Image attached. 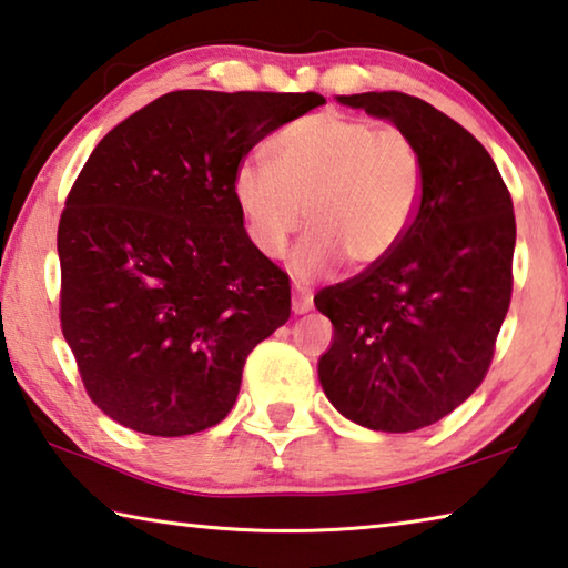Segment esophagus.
<instances>
[{
    "mask_svg": "<svg viewBox=\"0 0 568 568\" xmlns=\"http://www.w3.org/2000/svg\"><path fill=\"white\" fill-rule=\"evenodd\" d=\"M313 307V295L311 291H305V287L297 285L293 291V313L295 315H303Z\"/></svg>",
    "mask_w": 568,
    "mask_h": 568,
    "instance_id": "esophagus-1",
    "label": "esophagus"
}]
</instances>
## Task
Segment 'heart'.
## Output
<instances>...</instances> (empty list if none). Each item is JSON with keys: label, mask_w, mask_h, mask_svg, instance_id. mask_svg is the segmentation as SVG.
Instances as JSON below:
<instances>
[{"label": "heart", "mask_w": 568, "mask_h": 568, "mask_svg": "<svg viewBox=\"0 0 568 568\" xmlns=\"http://www.w3.org/2000/svg\"><path fill=\"white\" fill-rule=\"evenodd\" d=\"M273 165L247 158L233 175V197L250 243L283 255L297 227V275L315 277L345 261L365 271L408 235L423 200V155L396 128L335 110L307 114L275 134Z\"/></svg>", "instance_id": "obj_1"}]
</instances>
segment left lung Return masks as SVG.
I'll list each match as a JSON object with an SVG mask.
<instances>
[{
	"instance_id": "8db88e82",
	"label": "left lung",
	"mask_w": 568,
	"mask_h": 568,
	"mask_svg": "<svg viewBox=\"0 0 568 568\" xmlns=\"http://www.w3.org/2000/svg\"><path fill=\"white\" fill-rule=\"evenodd\" d=\"M338 102L406 132L426 180L418 215L386 261L315 295L333 323L318 376L345 418L408 434L448 416L486 378L511 303L514 203L486 148L434 104L403 92Z\"/></svg>"
}]
</instances>
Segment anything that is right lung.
<instances>
[{"label": "right lung", "instance_id": "right-lung-1", "mask_svg": "<svg viewBox=\"0 0 568 568\" xmlns=\"http://www.w3.org/2000/svg\"><path fill=\"white\" fill-rule=\"evenodd\" d=\"M318 92L178 90L92 150L57 230L60 321L84 390L148 436L235 406L243 365L291 318V281L250 243L235 168Z\"/></svg>", "mask_w": 568, "mask_h": 568}]
</instances>
